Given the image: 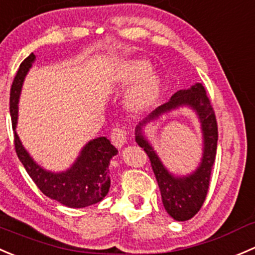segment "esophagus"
Here are the masks:
<instances>
[{
  "label": "esophagus",
  "mask_w": 255,
  "mask_h": 255,
  "mask_svg": "<svg viewBox=\"0 0 255 255\" xmlns=\"http://www.w3.org/2000/svg\"><path fill=\"white\" fill-rule=\"evenodd\" d=\"M127 136L128 132L122 128H113L112 131V142L115 147L118 148H122L123 146L125 145L127 142Z\"/></svg>",
  "instance_id": "1"
}]
</instances>
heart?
I'll return each mask as SVG.
<instances>
[{
	"mask_svg": "<svg viewBox=\"0 0 255 255\" xmlns=\"http://www.w3.org/2000/svg\"><path fill=\"white\" fill-rule=\"evenodd\" d=\"M150 63L142 59L124 60L115 67L113 82L119 87L135 84L127 97V107L131 112L141 113L151 109L160 99L162 83L156 74H150Z\"/></svg>",
	"mask_w": 255,
	"mask_h": 255,
	"instance_id": "heart-1",
	"label": "heart"
}]
</instances>
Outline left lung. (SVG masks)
<instances>
[{
    "mask_svg": "<svg viewBox=\"0 0 255 255\" xmlns=\"http://www.w3.org/2000/svg\"><path fill=\"white\" fill-rule=\"evenodd\" d=\"M182 106L193 110L200 120L204 138L203 158L199 167L190 175L175 176L163 165L153 146L143 135L142 128L147 122L157 120L163 114ZM135 140L150 158L161 191L163 207L167 213L178 222L192 218L201 210L207 196L218 140L216 115L203 85L201 83H196L190 89L178 90L175 93L167 103L153 110L136 127Z\"/></svg>",
    "mask_w": 255,
    "mask_h": 255,
    "instance_id": "obj_1",
    "label": "left lung"
}]
</instances>
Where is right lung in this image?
Listing matches in <instances>:
<instances>
[{
    "label": "right lung",
    "instance_id": "1",
    "mask_svg": "<svg viewBox=\"0 0 255 255\" xmlns=\"http://www.w3.org/2000/svg\"><path fill=\"white\" fill-rule=\"evenodd\" d=\"M34 60L36 55L31 53L21 63L12 83L9 94V114L14 132V147L17 156L37 187L47 197L70 208H84L95 205L109 192L110 160L118 153L117 148L105 136L97 137L85 143L77 160L68 170L52 172L43 168L31 157L17 135L19 95L24 78Z\"/></svg>",
    "mask_w": 255,
    "mask_h": 255
}]
</instances>
